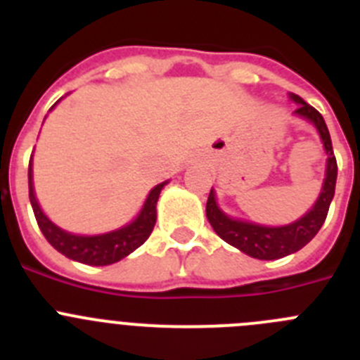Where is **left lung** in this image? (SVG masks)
<instances>
[{"instance_id":"obj_1","label":"left lung","mask_w":360,"mask_h":360,"mask_svg":"<svg viewBox=\"0 0 360 360\" xmlns=\"http://www.w3.org/2000/svg\"><path fill=\"white\" fill-rule=\"evenodd\" d=\"M288 97H290L292 103L297 104L294 115L310 122L317 129L321 142H323V149L326 153L323 187H321L316 203L301 218L287 225H262L249 221V219L234 218L219 207L214 189H211V193H209L207 207H205L209 224L221 240L227 241L232 247H236L247 256L265 259V262L290 256V254L303 249L308 241H311V238L316 236L319 229L323 227L326 214H328L330 203L333 200V193H335L337 162L333 157L332 139H330L326 122H324L319 111L304 103L299 95L288 94Z\"/></svg>"}]
</instances>
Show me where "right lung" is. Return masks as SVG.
<instances>
[{
    "instance_id": "obj_1",
    "label": "right lung",
    "mask_w": 360,
    "mask_h": 360,
    "mask_svg": "<svg viewBox=\"0 0 360 360\" xmlns=\"http://www.w3.org/2000/svg\"><path fill=\"white\" fill-rule=\"evenodd\" d=\"M53 106L50 108V111L53 110ZM32 162H34V153H32L30 165H28V195H30L32 209H34V214H36L41 232H43L44 238L49 240V243L52 245L57 252H61L63 256L70 257L73 262L84 263V265H113V263L120 262L122 257L129 256L133 250L139 249L149 238L153 227H155V221H157L158 196H160L162 189L169 184V180L158 184V186H155L149 191L144 205H142L139 214L129 224L122 225V227L115 229V231L103 232V234H73V232L65 231V229L53 224L52 219L44 214V211L41 209L39 202L36 198V191H34Z\"/></svg>"
}]
</instances>
